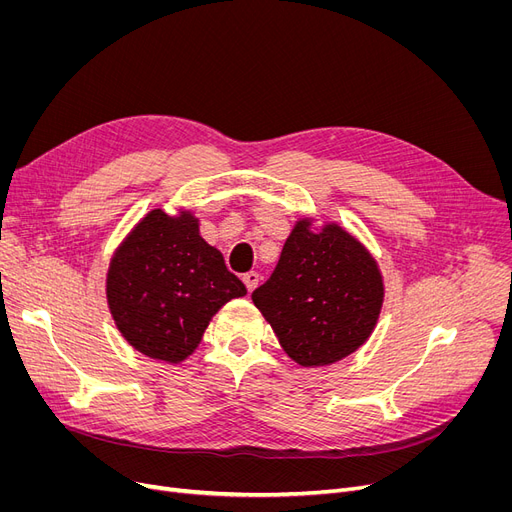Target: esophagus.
<instances>
[{
    "label": "esophagus",
    "instance_id": "esophagus-1",
    "mask_svg": "<svg viewBox=\"0 0 512 512\" xmlns=\"http://www.w3.org/2000/svg\"><path fill=\"white\" fill-rule=\"evenodd\" d=\"M259 274L257 272H249V274H245V276H242V282H245V286H247V290L249 292H253L255 288H257V284H259Z\"/></svg>",
    "mask_w": 512,
    "mask_h": 512
}]
</instances>
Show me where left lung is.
<instances>
[{
	"mask_svg": "<svg viewBox=\"0 0 512 512\" xmlns=\"http://www.w3.org/2000/svg\"><path fill=\"white\" fill-rule=\"evenodd\" d=\"M251 299L284 353L303 367H324L361 348L380 319L384 278L378 261L334 222L294 224L274 274Z\"/></svg>",
	"mask_w": 512,
	"mask_h": 512,
	"instance_id": "8db88e82",
	"label": "left lung"
}]
</instances>
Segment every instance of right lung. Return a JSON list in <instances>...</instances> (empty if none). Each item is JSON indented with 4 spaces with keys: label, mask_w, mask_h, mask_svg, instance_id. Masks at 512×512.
Wrapping results in <instances>:
<instances>
[{
    "label": "right lung",
    "mask_w": 512,
    "mask_h": 512,
    "mask_svg": "<svg viewBox=\"0 0 512 512\" xmlns=\"http://www.w3.org/2000/svg\"><path fill=\"white\" fill-rule=\"evenodd\" d=\"M245 294L186 209H151L120 242L105 278L107 307L124 340L170 365L191 357L211 317Z\"/></svg>",
    "instance_id": "obj_1"
}]
</instances>
